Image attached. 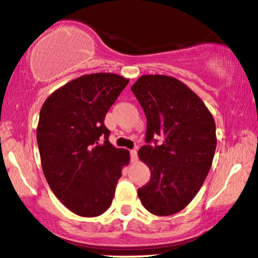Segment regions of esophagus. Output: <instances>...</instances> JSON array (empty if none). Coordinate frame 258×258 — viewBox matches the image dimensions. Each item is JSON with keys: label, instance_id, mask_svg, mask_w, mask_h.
<instances>
[{"label": "esophagus", "instance_id": "34e87169", "mask_svg": "<svg viewBox=\"0 0 258 258\" xmlns=\"http://www.w3.org/2000/svg\"><path fill=\"white\" fill-rule=\"evenodd\" d=\"M130 155H131V162L136 163L137 159H138V152H137L136 149H133L130 151Z\"/></svg>", "mask_w": 258, "mask_h": 258}]
</instances>
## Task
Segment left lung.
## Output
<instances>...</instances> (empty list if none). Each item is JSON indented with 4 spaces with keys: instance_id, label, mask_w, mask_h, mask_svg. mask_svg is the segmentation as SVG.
<instances>
[{
    "instance_id": "obj_1",
    "label": "left lung",
    "mask_w": 258,
    "mask_h": 258,
    "mask_svg": "<svg viewBox=\"0 0 258 258\" xmlns=\"http://www.w3.org/2000/svg\"><path fill=\"white\" fill-rule=\"evenodd\" d=\"M131 90L146 116V145L138 155L151 170L139 199L150 213L171 216L193 200L210 171L216 122L200 97L174 77L144 75Z\"/></svg>"
}]
</instances>
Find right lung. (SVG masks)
Instances as JSON below:
<instances>
[{
	"mask_svg": "<svg viewBox=\"0 0 258 258\" xmlns=\"http://www.w3.org/2000/svg\"><path fill=\"white\" fill-rule=\"evenodd\" d=\"M128 80L114 74L84 75L52 93L37 128L41 167L61 204L81 217L108 210L130 153L109 143L106 114Z\"/></svg>",
	"mask_w": 258,
	"mask_h": 258,
	"instance_id": "add662e5",
	"label": "right lung"
}]
</instances>
